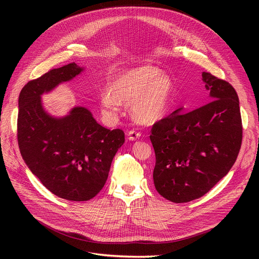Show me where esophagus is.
Masks as SVG:
<instances>
[{
    "label": "esophagus",
    "mask_w": 259,
    "mask_h": 259,
    "mask_svg": "<svg viewBox=\"0 0 259 259\" xmlns=\"http://www.w3.org/2000/svg\"><path fill=\"white\" fill-rule=\"evenodd\" d=\"M141 135H142L141 132H139V131H137V130H131V131L128 132V139H129L130 141H135V140L140 139Z\"/></svg>",
    "instance_id": "obj_1"
}]
</instances>
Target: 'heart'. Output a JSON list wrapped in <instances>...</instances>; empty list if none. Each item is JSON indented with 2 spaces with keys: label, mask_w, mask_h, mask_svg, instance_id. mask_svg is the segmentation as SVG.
I'll list each match as a JSON object with an SVG mask.
<instances>
[{
  "label": "heart",
  "mask_w": 259,
  "mask_h": 259,
  "mask_svg": "<svg viewBox=\"0 0 259 259\" xmlns=\"http://www.w3.org/2000/svg\"><path fill=\"white\" fill-rule=\"evenodd\" d=\"M173 93L171 78L159 68L142 65L115 73L99 98L102 113L112 118L121 103H130L134 119L153 124L168 111Z\"/></svg>",
  "instance_id": "1"
}]
</instances>
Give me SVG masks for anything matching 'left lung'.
Instances as JSON below:
<instances>
[{
    "label": "left lung",
    "mask_w": 259,
    "mask_h": 259,
    "mask_svg": "<svg viewBox=\"0 0 259 259\" xmlns=\"http://www.w3.org/2000/svg\"><path fill=\"white\" fill-rule=\"evenodd\" d=\"M209 103L195 110L178 109L153 125V182L173 202L199 198L232 168L240 150L242 125L238 95L228 81L201 73Z\"/></svg>",
    "instance_id": "8db88e82"
}]
</instances>
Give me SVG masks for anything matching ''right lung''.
<instances>
[{"label": "right lung", "instance_id": "1", "mask_svg": "<svg viewBox=\"0 0 259 259\" xmlns=\"http://www.w3.org/2000/svg\"><path fill=\"white\" fill-rule=\"evenodd\" d=\"M84 70L75 63L30 80L19 97L18 143L27 167L51 193L73 201L93 198L103 189L111 162L125 143L124 131L109 130L85 107L56 117L43 107L42 94Z\"/></svg>", "mask_w": 259, "mask_h": 259}]
</instances>
